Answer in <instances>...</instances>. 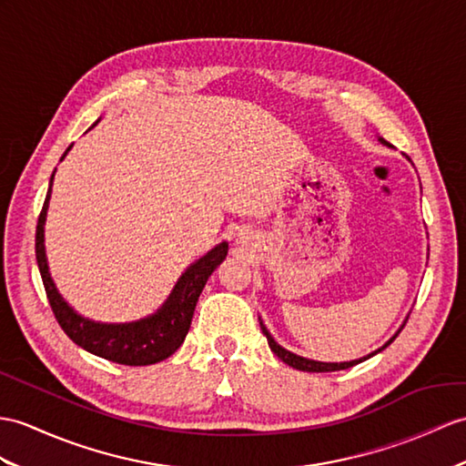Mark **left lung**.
I'll list each match as a JSON object with an SVG mask.
<instances>
[{
    "label": "left lung",
    "mask_w": 466,
    "mask_h": 466,
    "mask_svg": "<svg viewBox=\"0 0 466 466\" xmlns=\"http://www.w3.org/2000/svg\"><path fill=\"white\" fill-rule=\"evenodd\" d=\"M383 146H388V147H391V144L388 142V140H383V138H378ZM407 319H410V316H407ZM407 319H405V322H407ZM258 322H260V330H263V334L267 336V342H268V346H270V350L275 351V354L285 361V364H289L290 368H294V370H300V371H338V370H348V368H351V366H356V364H361V361H366V360H370L371 356H376V354H380L381 350H385L388 348L393 339L397 338V334L401 332V328L405 326V322L401 324V328L400 330H397L388 342H385L381 348H378L376 351H371V354H368V356H364V358H360V360H351V361H316V360H309V358H302V356H297V354H292V351H289L287 348H282L275 338L270 336V332L267 330V326L263 324V320L258 319Z\"/></svg>",
    "instance_id": "1"
}]
</instances>
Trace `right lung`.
Here are the masks:
<instances>
[{
	"label": "right lung",
	"instance_id": "obj_1",
	"mask_svg": "<svg viewBox=\"0 0 466 466\" xmlns=\"http://www.w3.org/2000/svg\"><path fill=\"white\" fill-rule=\"evenodd\" d=\"M69 150L71 146L66 147L63 157L69 154ZM55 172L51 174L47 198H45L37 221L35 255L45 292H47V299L55 312L56 322H59L65 334L69 336L76 346H81L83 350L98 358L116 361V364L122 366H150L169 358L181 344H184L191 319H194L199 294L203 287H206L208 279L211 277V272L223 263L227 251H229V243L223 241L219 245H215L211 251L199 257L196 263H191L184 272H181V277L177 279L176 287L169 292L166 302L154 314L146 316V319L112 324L85 319L83 314H78L73 306L63 299V294L56 289L49 272L47 253H45V221H47Z\"/></svg>",
	"mask_w": 466,
	"mask_h": 466
}]
</instances>
